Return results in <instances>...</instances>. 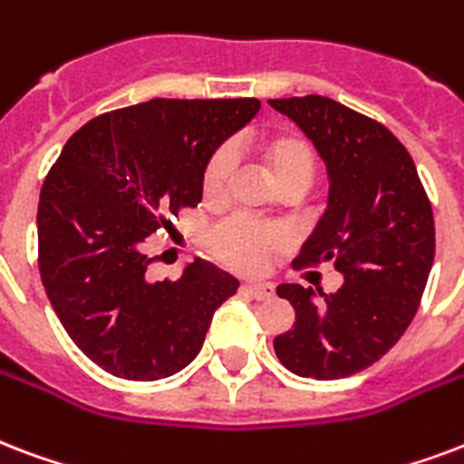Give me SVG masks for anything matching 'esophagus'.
<instances>
[{
  "label": "esophagus",
  "instance_id": "1",
  "mask_svg": "<svg viewBox=\"0 0 464 464\" xmlns=\"http://www.w3.org/2000/svg\"><path fill=\"white\" fill-rule=\"evenodd\" d=\"M243 292L256 299H270L275 295V287H272V282H247L243 285Z\"/></svg>",
  "mask_w": 464,
  "mask_h": 464
}]
</instances>
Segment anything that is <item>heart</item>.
Returning a JSON list of instances; mask_svg holds the SVG:
<instances>
[{"label": "heart", "mask_w": 464, "mask_h": 464, "mask_svg": "<svg viewBox=\"0 0 464 464\" xmlns=\"http://www.w3.org/2000/svg\"><path fill=\"white\" fill-rule=\"evenodd\" d=\"M265 175L277 189L306 187L316 172V153L304 136L292 130H279L263 138L256 146ZM231 175V155L226 150L211 155L201 177V194L207 201H221ZM282 247V236L265 226L247 221H228L211 236V253L236 272H260L270 257Z\"/></svg>", "instance_id": "1"}]
</instances>
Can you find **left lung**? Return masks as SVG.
Returning a JSON list of instances; mask_svg holds the SVG:
<instances>
[{"instance_id": "obj_1", "label": "left lung", "mask_w": 464, "mask_h": 464, "mask_svg": "<svg viewBox=\"0 0 464 464\" xmlns=\"http://www.w3.org/2000/svg\"><path fill=\"white\" fill-rule=\"evenodd\" d=\"M270 106L311 138L328 172V207L295 267L334 263L343 275L321 302L311 287L279 285L295 326L275 338V353L299 377L341 380L377 362L416 316L436 253L433 208L387 126L318 94Z\"/></svg>"}]
</instances>
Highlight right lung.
Instances as JSON below:
<instances>
[{"mask_svg": "<svg viewBox=\"0 0 464 464\" xmlns=\"http://www.w3.org/2000/svg\"><path fill=\"white\" fill-rule=\"evenodd\" d=\"M260 111L257 99H150L75 130L38 201V270L60 324L114 377L185 370L238 279L194 260L148 282L146 240L201 201L207 162Z\"/></svg>", "mask_w": 464, "mask_h": 464, "instance_id": "obj_1", "label": "right lung"}]
</instances>
